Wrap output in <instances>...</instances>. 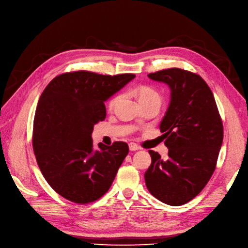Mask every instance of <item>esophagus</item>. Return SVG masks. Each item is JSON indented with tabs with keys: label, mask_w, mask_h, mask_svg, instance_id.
I'll return each instance as SVG.
<instances>
[{
	"label": "esophagus",
	"mask_w": 248,
	"mask_h": 248,
	"mask_svg": "<svg viewBox=\"0 0 248 248\" xmlns=\"http://www.w3.org/2000/svg\"><path fill=\"white\" fill-rule=\"evenodd\" d=\"M140 148L137 145V144H134V142H130L129 144V150L130 151H137V150H140Z\"/></svg>",
	"instance_id": "obj_1"
}]
</instances>
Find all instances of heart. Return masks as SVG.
Returning <instances> with one entry per match:
<instances>
[{"mask_svg":"<svg viewBox=\"0 0 248 248\" xmlns=\"http://www.w3.org/2000/svg\"><path fill=\"white\" fill-rule=\"evenodd\" d=\"M134 93L138 95V98L140 103H144V102H149V101H160L161 100V97L158 94V92L155 91L154 89L150 88V87H146V86H142V87H139L136 90H134ZM118 101V97L116 98L111 99L109 102V108L115 107V104Z\"/></svg>","mask_w":248,"mask_h":248,"instance_id":"1","label":"heart"}]
</instances>
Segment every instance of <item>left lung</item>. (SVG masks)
<instances>
[{
  "instance_id": "8db88e82",
  "label": "left lung",
  "mask_w": 248,
  "mask_h": 248,
  "mask_svg": "<svg viewBox=\"0 0 248 248\" xmlns=\"http://www.w3.org/2000/svg\"><path fill=\"white\" fill-rule=\"evenodd\" d=\"M164 82L170 100L159 125L169 158L150 150L151 166L145 172L153 197L170 206L196 198L214 172L223 140V127L211 90L196 73L170 68L148 74Z\"/></svg>"
}]
</instances>
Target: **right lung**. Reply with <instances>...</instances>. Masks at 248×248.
Masks as SVG:
<instances>
[{
	"mask_svg": "<svg viewBox=\"0 0 248 248\" xmlns=\"http://www.w3.org/2000/svg\"><path fill=\"white\" fill-rule=\"evenodd\" d=\"M134 78L131 73H63L42 92L34 118L33 149L43 177L66 200L88 204L109 189L128 145L99 142L95 149L92 132L106 119L104 102Z\"/></svg>",
	"mask_w": 248,
	"mask_h": 248,
	"instance_id": "right-lung-1",
	"label": "right lung"
}]
</instances>
